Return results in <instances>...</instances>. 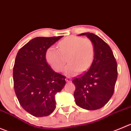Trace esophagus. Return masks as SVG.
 Masks as SVG:
<instances>
[{"mask_svg": "<svg viewBox=\"0 0 131 131\" xmlns=\"http://www.w3.org/2000/svg\"><path fill=\"white\" fill-rule=\"evenodd\" d=\"M65 80L67 82H70L71 81H72V79H71L70 77H67V78H66Z\"/></svg>", "mask_w": 131, "mask_h": 131, "instance_id": "1", "label": "esophagus"}]
</instances>
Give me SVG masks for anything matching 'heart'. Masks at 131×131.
Segmentation results:
<instances>
[{
  "mask_svg": "<svg viewBox=\"0 0 131 131\" xmlns=\"http://www.w3.org/2000/svg\"><path fill=\"white\" fill-rule=\"evenodd\" d=\"M58 47H50L45 53V58L56 72L63 70L67 58L69 64L64 72L68 75L88 70L95 58V45L88 38L68 36L59 41Z\"/></svg>",
  "mask_w": 131,
  "mask_h": 131,
  "instance_id": "heart-1",
  "label": "heart"
}]
</instances>
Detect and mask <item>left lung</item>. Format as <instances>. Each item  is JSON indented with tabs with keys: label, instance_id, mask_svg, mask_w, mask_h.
<instances>
[{
	"label": "left lung",
	"instance_id": "8db88e82",
	"mask_svg": "<svg viewBox=\"0 0 131 131\" xmlns=\"http://www.w3.org/2000/svg\"><path fill=\"white\" fill-rule=\"evenodd\" d=\"M95 45V58L88 70L77 77L73 96L76 104L87 110H96L108 102L115 91L117 63L110 47L95 34L85 32Z\"/></svg>",
	"mask_w": 131,
	"mask_h": 131
}]
</instances>
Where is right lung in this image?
<instances>
[{
  "label": "right lung",
  "instance_id": "1",
  "mask_svg": "<svg viewBox=\"0 0 131 131\" xmlns=\"http://www.w3.org/2000/svg\"><path fill=\"white\" fill-rule=\"evenodd\" d=\"M63 36L37 37L18 50L13 67L15 93L21 107L36 117L50 115L56 108L55 95L65 85V76L47 64V50Z\"/></svg>",
  "mask_w": 131,
  "mask_h": 131
}]
</instances>
